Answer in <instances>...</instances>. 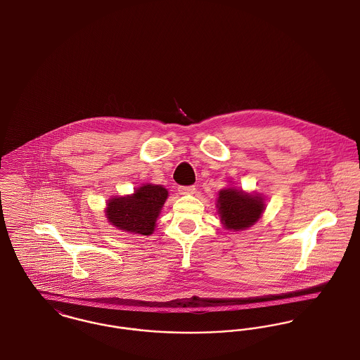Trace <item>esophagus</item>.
I'll return each instance as SVG.
<instances>
[{
  "mask_svg": "<svg viewBox=\"0 0 360 360\" xmlns=\"http://www.w3.org/2000/svg\"><path fill=\"white\" fill-rule=\"evenodd\" d=\"M178 192L181 194H193L195 192L194 186H179Z\"/></svg>",
  "mask_w": 360,
  "mask_h": 360,
  "instance_id": "esophagus-1",
  "label": "esophagus"
}]
</instances>
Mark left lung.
<instances>
[{
  "label": "left lung",
  "instance_id": "1",
  "mask_svg": "<svg viewBox=\"0 0 360 360\" xmlns=\"http://www.w3.org/2000/svg\"><path fill=\"white\" fill-rule=\"evenodd\" d=\"M217 208L224 229L238 231L259 221L264 211V198L260 194L227 188L219 192Z\"/></svg>",
  "mask_w": 360,
  "mask_h": 360
}]
</instances>
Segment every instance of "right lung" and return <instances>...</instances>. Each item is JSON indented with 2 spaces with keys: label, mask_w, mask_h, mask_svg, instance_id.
<instances>
[{
  "label": "right lung",
  "mask_w": 360,
  "mask_h": 360,
  "mask_svg": "<svg viewBox=\"0 0 360 360\" xmlns=\"http://www.w3.org/2000/svg\"><path fill=\"white\" fill-rule=\"evenodd\" d=\"M167 197L168 192L162 185L146 184L131 195L112 197L108 200L105 215L119 230L150 236Z\"/></svg>",
  "instance_id": "1"
}]
</instances>
